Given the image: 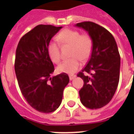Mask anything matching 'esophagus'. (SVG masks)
<instances>
[{"label": "esophagus", "mask_w": 134, "mask_h": 134, "mask_svg": "<svg viewBox=\"0 0 134 134\" xmlns=\"http://www.w3.org/2000/svg\"><path fill=\"white\" fill-rule=\"evenodd\" d=\"M76 77V75H73V76H69V79H70V80H72L73 79H74V78Z\"/></svg>", "instance_id": "34e87169"}]
</instances>
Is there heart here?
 <instances>
[{"mask_svg": "<svg viewBox=\"0 0 134 134\" xmlns=\"http://www.w3.org/2000/svg\"><path fill=\"white\" fill-rule=\"evenodd\" d=\"M58 39L62 43L72 45L73 47L71 56L72 58L64 60L57 67L60 73L73 74L81 66L82 60L88 57L92 48V41L88 35H80L79 31L66 29L58 35ZM48 54L54 63L58 64L61 59L60 45L55 41H51L48 46Z\"/></svg>", "mask_w": 134, "mask_h": 134, "instance_id": "b5f03b06", "label": "heart"}]
</instances>
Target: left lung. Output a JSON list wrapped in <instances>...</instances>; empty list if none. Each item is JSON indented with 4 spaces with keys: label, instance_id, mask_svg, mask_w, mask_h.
I'll list each match as a JSON object with an SVG mask.
<instances>
[{
    "label": "left lung",
    "instance_id": "1",
    "mask_svg": "<svg viewBox=\"0 0 134 134\" xmlns=\"http://www.w3.org/2000/svg\"><path fill=\"white\" fill-rule=\"evenodd\" d=\"M75 27L88 33L92 41V52L88 63L77 76L84 80L79 91L80 101L91 109L104 107L113 98L119 80L120 55L114 37L104 27L85 21ZM87 72L90 76H85Z\"/></svg>",
    "mask_w": 134,
    "mask_h": 134
}]
</instances>
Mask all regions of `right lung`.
<instances>
[{"instance_id": "obj_1", "label": "right lung", "mask_w": 134, "mask_h": 134, "mask_svg": "<svg viewBox=\"0 0 134 134\" xmlns=\"http://www.w3.org/2000/svg\"><path fill=\"white\" fill-rule=\"evenodd\" d=\"M62 27L39 25L23 35L16 49L15 70L22 94L33 108L49 113L58 108L69 77H51L54 66L48 54L51 39Z\"/></svg>"}]
</instances>
